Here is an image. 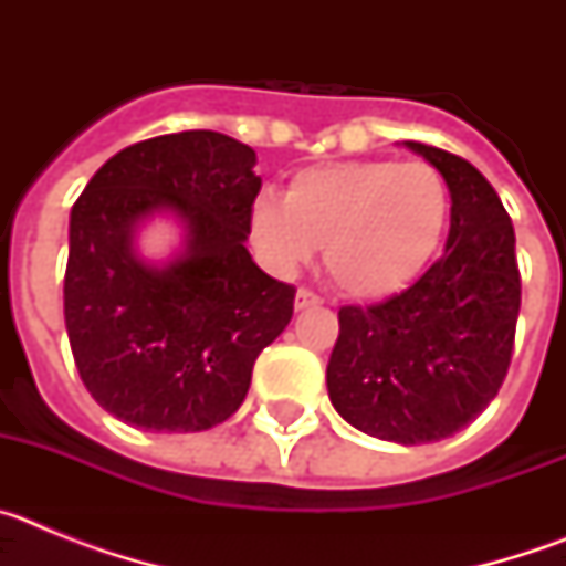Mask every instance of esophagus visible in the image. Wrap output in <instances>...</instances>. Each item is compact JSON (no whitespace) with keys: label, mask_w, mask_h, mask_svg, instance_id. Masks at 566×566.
I'll use <instances>...</instances> for the list:
<instances>
[{"label":"esophagus","mask_w":566,"mask_h":566,"mask_svg":"<svg viewBox=\"0 0 566 566\" xmlns=\"http://www.w3.org/2000/svg\"><path fill=\"white\" fill-rule=\"evenodd\" d=\"M323 300L317 297V294L312 292V289H297V297H294V308L297 312H303V308H312V306H319Z\"/></svg>","instance_id":"1"}]
</instances>
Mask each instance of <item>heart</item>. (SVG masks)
<instances>
[{
	"instance_id": "b5f03b06",
	"label": "heart",
	"mask_w": 566,
	"mask_h": 566,
	"mask_svg": "<svg viewBox=\"0 0 566 566\" xmlns=\"http://www.w3.org/2000/svg\"><path fill=\"white\" fill-rule=\"evenodd\" d=\"M448 214V184L431 164L334 161L300 169L283 201L260 195L249 232L277 272H292L323 247L328 274L345 294L377 300L424 272Z\"/></svg>"
}]
</instances>
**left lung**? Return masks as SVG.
I'll list each match as a JSON object with an SVG mask.
<instances>
[{"label": "left lung", "instance_id": "1", "mask_svg": "<svg viewBox=\"0 0 566 566\" xmlns=\"http://www.w3.org/2000/svg\"><path fill=\"white\" fill-rule=\"evenodd\" d=\"M451 189L444 254L422 277L374 306L339 308L328 397L368 437L424 444L453 437L507 377L522 274L516 232L496 189L464 158L405 142Z\"/></svg>", "mask_w": 566, "mask_h": 566}]
</instances>
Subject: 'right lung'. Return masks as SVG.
<instances>
[{
	"label": "right lung",
	"instance_id": "1",
	"mask_svg": "<svg viewBox=\"0 0 566 566\" xmlns=\"http://www.w3.org/2000/svg\"><path fill=\"white\" fill-rule=\"evenodd\" d=\"M254 149L212 129L115 153L70 212L64 326L104 411L144 431L195 433L247 399L258 354L294 314L289 283L247 249L260 192ZM172 208L188 249L167 268L132 249L138 220Z\"/></svg>",
	"mask_w": 566,
	"mask_h": 566
}]
</instances>
